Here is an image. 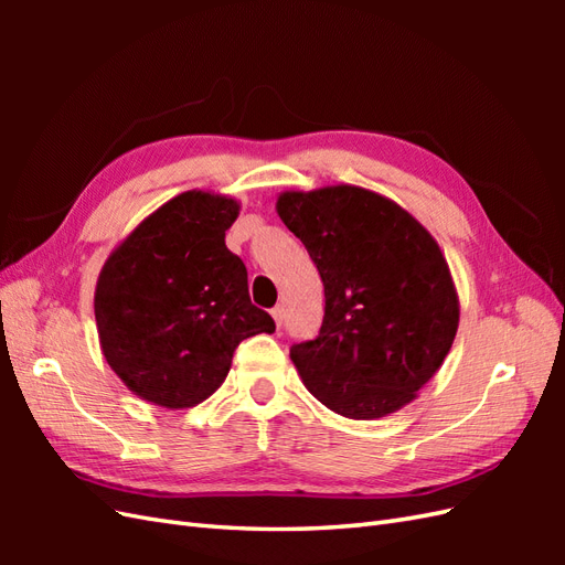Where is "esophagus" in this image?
I'll list each match as a JSON object with an SVG mask.
<instances>
[{
    "label": "esophagus",
    "instance_id": "34e87169",
    "mask_svg": "<svg viewBox=\"0 0 565 565\" xmlns=\"http://www.w3.org/2000/svg\"><path fill=\"white\" fill-rule=\"evenodd\" d=\"M270 316H273V320H276L278 330H280V328H282V318H285V309H282V306H276V309L270 311Z\"/></svg>",
    "mask_w": 565,
    "mask_h": 565
}]
</instances>
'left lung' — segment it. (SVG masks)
I'll use <instances>...</instances> for the list:
<instances>
[{
	"label": "left lung",
	"mask_w": 565,
	"mask_h": 565,
	"mask_svg": "<svg viewBox=\"0 0 565 565\" xmlns=\"http://www.w3.org/2000/svg\"><path fill=\"white\" fill-rule=\"evenodd\" d=\"M276 212L324 287L320 334L289 351L303 386L349 419L413 403L459 328L457 287L434 235L398 202L351 183L285 191Z\"/></svg>",
	"instance_id": "left-lung-1"
}]
</instances>
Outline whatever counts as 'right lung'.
Instances as JSON below:
<instances>
[{
    "label": "right lung",
    "instance_id": "add662e5",
    "mask_svg": "<svg viewBox=\"0 0 565 565\" xmlns=\"http://www.w3.org/2000/svg\"><path fill=\"white\" fill-rule=\"evenodd\" d=\"M241 202L185 191L146 216L100 268L94 313L110 370L141 401L193 407L224 384L243 339L276 332L226 247Z\"/></svg>",
    "mask_w": 565,
    "mask_h": 565
}]
</instances>
